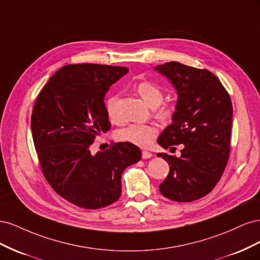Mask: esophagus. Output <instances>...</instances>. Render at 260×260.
I'll return each instance as SVG.
<instances>
[{
    "label": "esophagus",
    "instance_id": "obj_1",
    "mask_svg": "<svg viewBox=\"0 0 260 260\" xmlns=\"http://www.w3.org/2000/svg\"><path fill=\"white\" fill-rule=\"evenodd\" d=\"M149 157H152V153H149L147 151L142 152V158L143 159H147V158H149Z\"/></svg>",
    "mask_w": 260,
    "mask_h": 260
}]
</instances>
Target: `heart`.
Returning <instances> with one entry per match:
<instances>
[{
    "label": "heart",
    "instance_id": "heart-1",
    "mask_svg": "<svg viewBox=\"0 0 260 260\" xmlns=\"http://www.w3.org/2000/svg\"><path fill=\"white\" fill-rule=\"evenodd\" d=\"M137 91L145 103L155 108V115L159 119L166 120L174 115L176 105L171 102L161 103L165 98V92L161 86L153 81L143 80L137 84ZM118 95H113L107 100L106 112L112 121H118ZM158 133V128L153 123H132L118 132V137L123 141L136 144L141 147H147Z\"/></svg>",
    "mask_w": 260,
    "mask_h": 260
}]
</instances>
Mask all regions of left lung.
I'll list each match as a JSON object with an SVG mask.
<instances>
[{"label": "left lung", "mask_w": 260, "mask_h": 260, "mask_svg": "<svg viewBox=\"0 0 260 260\" xmlns=\"http://www.w3.org/2000/svg\"><path fill=\"white\" fill-rule=\"evenodd\" d=\"M155 70L168 78L179 98L172 123L157 142L164 148L182 144L180 157L157 154L169 164V174L159 191L171 201L193 202L212 191L229 159L231 99L207 69L169 61Z\"/></svg>", "instance_id": "left-lung-1"}]
</instances>
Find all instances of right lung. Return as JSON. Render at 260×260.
I'll return each instance as SVG.
<instances>
[{"mask_svg":"<svg viewBox=\"0 0 260 260\" xmlns=\"http://www.w3.org/2000/svg\"><path fill=\"white\" fill-rule=\"evenodd\" d=\"M127 67L74 64L46 83L31 115V131L44 178L62 199L84 209H100L121 195V175L142 153L119 142L92 155L90 146L111 129L104 104L109 86Z\"/></svg>","mask_w":260,"mask_h":260,"instance_id":"right-lung-1","label":"right lung"}]
</instances>
